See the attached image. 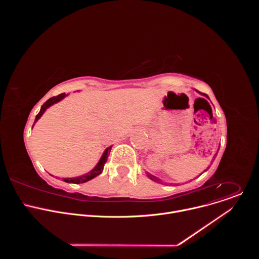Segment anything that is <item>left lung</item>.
Wrapping results in <instances>:
<instances>
[{"label": "left lung", "mask_w": 259, "mask_h": 259, "mask_svg": "<svg viewBox=\"0 0 259 259\" xmlns=\"http://www.w3.org/2000/svg\"><path fill=\"white\" fill-rule=\"evenodd\" d=\"M201 94H202V95H204V96H205V97H207V98H209V97H208V95H207V94H204V93H201ZM218 151H219V149H218ZM217 153H218V152H217ZM217 153H216V154H215V156H214V157H216V155H217ZM214 159H215V158H214ZM205 171H207V169H206V170H205ZM205 171H204V172H205ZM147 176H149V177H150V178H151V179H152V180H154V181H156V182H160V183H162V181H161V179H159V178H158V177H156V176H154V175H152V174H150V173H147Z\"/></svg>", "instance_id": "8db88e82"}]
</instances>
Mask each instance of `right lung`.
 I'll return each mask as SVG.
<instances>
[{"label":"right lung","mask_w":259,"mask_h":259,"mask_svg":"<svg viewBox=\"0 0 259 259\" xmlns=\"http://www.w3.org/2000/svg\"><path fill=\"white\" fill-rule=\"evenodd\" d=\"M65 96H66L65 93H61V94H59V95H57V96H54V97H51L50 99H48V100L42 105V107H41V109H40V113L35 116L34 123L42 117V115L45 113V110H46L49 106H51L52 104H54V103L60 101V100L63 99ZM32 127H33V126H32ZM110 150H112V146L107 147V149L104 151V153H103L101 159H100L99 162L97 163V165H96L90 172H88V173H86V174H84V175H81V176H79V177L64 178L63 181L68 182V183H77V184H79V183L86 182V181H88V180H90V179L96 177L97 175H99V174L102 172L103 167H104V164H105V162H106V160H107V157H108V155H109V153H110Z\"/></svg>","instance_id":"right-lung-1"}]
</instances>
